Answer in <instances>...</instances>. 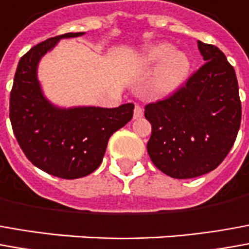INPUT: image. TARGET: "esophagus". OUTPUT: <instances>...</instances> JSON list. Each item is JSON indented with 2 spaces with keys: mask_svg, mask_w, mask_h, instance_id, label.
I'll return each instance as SVG.
<instances>
[{
  "mask_svg": "<svg viewBox=\"0 0 249 249\" xmlns=\"http://www.w3.org/2000/svg\"><path fill=\"white\" fill-rule=\"evenodd\" d=\"M142 115H143V108L140 107V106H135L134 119H140V118H142Z\"/></svg>",
  "mask_w": 249,
  "mask_h": 249,
  "instance_id": "esophagus-1",
  "label": "esophagus"
}]
</instances>
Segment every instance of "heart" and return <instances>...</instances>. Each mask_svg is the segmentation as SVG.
Here are the masks:
<instances>
[{"instance_id": "1", "label": "heart", "mask_w": 249, "mask_h": 249, "mask_svg": "<svg viewBox=\"0 0 249 249\" xmlns=\"http://www.w3.org/2000/svg\"><path fill=\"white\" fill-rule=\"evenodd\" d=\"M140 61L145 66H157L154 73V88L161 95L178 92L191 73V61L183 51H175L169 43H153L142 50Z\"/></svg>"}]
</instances>
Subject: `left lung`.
Wrapping results in <instances>:
<instances>
[{
	"instance_id": "obj_1",
	"label": "left lung",
	"mask_w": 249,
	"mask_h": 249,
	"mask_svg": "<svg viewBox=\"0 0 249 249\" xmlns=\"http://www.w3.org/2000/svg\"><path fill=\"white\" fill-rule=\"evenodd\" d=\"M206 63L165 100L145 107L152 124L147 153L171 178L191 179L218 167L232 149L241 122L239 84L225 54L198 40Z\"/></svg>"
}]
</instances>
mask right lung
Returning a JSON list of instances; mask_svg holds the SVG:
<instances>
[{
  "mask_svg": "<svg viewBox=\"0 0 249 249\" xmlns=\"http://www.w3.org/2000/svg\"><path fill=\"white\" fill-rule=\"evenodd\" d=\"M85 35L69 32L50 37L21 56L10 92L9 118L17 142L39 169L62 179H78L102 164L109 137L133 118L134 104L116 108L59 107L50 102L37 77L43 56L59 40Z\"/></svg>",
  "mask_w": 249,
  "mask_h": 249,
  "instance_id": "right-lung-1",
  "label": "right lung"
}]
</instances>
